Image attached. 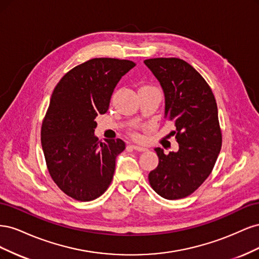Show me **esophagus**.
I'll return each instance as SVG.
<instances>
[{
    "label": "esophagus",
    "instance_id": "obj_1",
    "mask_svg": "<svg viewBox=\"0 0 259 259\" xmlns=\"http://www.w3.org/2000/svg\"><path fill=\"white\" fill-rule=\"evenodd\" d=\"M132 148L134 149V150H136V151H146L147 150V148H145V147H142V146H137V145H132Z\"/></svg>",
    "mask_w": 259,
    "mask_h": 259
}]
</instances>
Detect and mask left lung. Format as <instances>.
Segmentation results:
<instances>
[{"label":"left lung","instance_id":"obj_1","mask_svg":"<svg viewBox=\"0 0 259 259\" xmlns=\"http://www.w3.org/2000/svg\"><path fill=\"white\" fill-rule=\"evenodd\" d=\"M165 96V119L176 126L177 152L155 148L159 164L149 173L152 189L167 200L183 199L205 182L222 149L217 104L209 85L179 58L146 59Z\"/></svg>","mask_w":259,"mask_h":259}]
</instances>
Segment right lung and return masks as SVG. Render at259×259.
I'll list each match as a JSON object with an SVG mask.
<instances>
[{
	"mask_svg": "<svg viewBox=\"0 0 259 259\" xmlns=\"http://www.w3.org/2000/svg\"><path fill=\"white\" fill-rule=\"evenodd\" d=\"M135 66L125 59H90L62 76L52 94L41 128L42 148L54 183L74 200H95L112 182L125 143L119 138L99 142L95 119L107 112L116 84Z\"/></svg>",
	"mask_w": 259,
	"mask_h": 259,
	"instance_id": "add662e5",
	"label": "right lung"
}]
</instances>
